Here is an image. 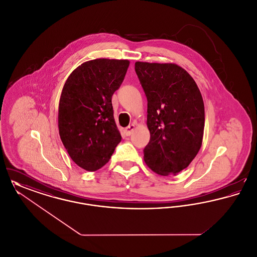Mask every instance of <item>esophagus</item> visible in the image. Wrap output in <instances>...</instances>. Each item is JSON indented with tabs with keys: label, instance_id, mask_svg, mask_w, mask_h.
Returning a JSON list of instances; mask_svg holds the SVG:
<instances>
[{
	"label": "esophagus",
	"instance_id": "34e87169",
	"mask_svg": "<svg viewBox=\"0 0 257 257\" xmlns=\"http://www.w3.org/2000/svg\"><path fill=\"white\" fill-rule=\"evenodd\" d=\"M135 129V124H130L128 127H126L125 129H124V133L126 136H130V135L132 134V132L134 131Z\"/></svg>",
	"mask_w": 257,
	"mask_h": 257
}]
</instances>
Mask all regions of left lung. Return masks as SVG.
Listing matches in <instances>:
<instances>
[{
    "label": "left lung",
    "instance_id": "8db88e82",
    "mask_svg": "<svg viewBox=\"0 0 257 257\" xmlns=\"http://www.w3.org/2000/svg\"><path fill=\"white\" fill-rule=\"evenodd\" d=\"M135 70L147 98L150 141L144 159L159 175H176L195 159L202 145L205 113L200 90L175 63L137 61Z\"/></svg>",
    "mask_w": 257,
    "mask_h": 257
}]
</instances>
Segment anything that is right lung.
<instances>
[{
	"label": "right lung",
	"instance_id": "add662e5",
	"mask_svg": "<svg viewBox=\"0 0 257 257\" xmlns=\"http://www.w3.org/2000/svg\"><path fill=\"white\" fill-rule=\"evenodd\" d=\"M129 64L128 60L86 61L74 69L62 87L59 133L70 158L86 171L105 166L121 141L111 96L122 84Z\"/></svg>",
	"mask_w": 257,
	"mask_h": 257
}]
</instances>
